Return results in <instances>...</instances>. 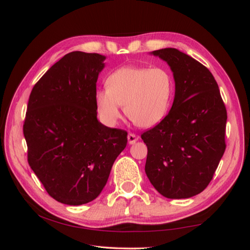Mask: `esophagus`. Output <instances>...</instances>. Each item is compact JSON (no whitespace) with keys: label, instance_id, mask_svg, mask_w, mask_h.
I'll use <instances>...</instances> for the list:
<instances>
[{"label":"esophagus","instance_id":"obj_1","mask_svg":"<svg viewBox=\"0 0 250 250\" xmlns=\"http://www.w3.org/2000/svg\"><path fill=\"white\" fill-rule=\"evenodd\" d=\"M127 140H128V144H129V145H133V144L139 140V138L135 134H133V133H128Z\"/></svg>","mask_w":250,"mask_h":250}]
</instances>
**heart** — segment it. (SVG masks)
<instances>
[{
    "mask_svg": "<svg viewBox=\"0 0 250 250\" xmlns=\"http://www.w3.org/2000/svg\"><path fill=\"white\" fill-rule=\"evenodd\" d=\"M107 88L96 93V105L105 124L116 125L124 104L126 115L140 127L149 128L167 116L173 95V78L164 67L127 65L110 74Z\"/></svg>",
    "mask_w": 250,
    "mask_h": 250,
    "instance_id": "obj_1",
    "label": "heart"
}]
</instances>
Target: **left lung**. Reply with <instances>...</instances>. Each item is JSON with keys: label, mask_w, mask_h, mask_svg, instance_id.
I'll use <instances>...</instances> for the list:
<instances>
[{"label": "left lung", "mask_w": 250, "mask_h": 250, "mask_svg": "<svg viewBox=\"0 0 250 250\" xmlns=\"http://www.w3.org/2000/svg\"><path fill=\"white\" fill-rule=\"evenodd\" d=\"M150 54L170 66L175 95L168 115L142 134L148 148L145 172L165 197L190 198L208 187L224 153L228 113L203 64L174 48Z\"/></svg>", "instance_id": "obj_1"}]
</instances>
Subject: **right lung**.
<instances>
[{
	"label": "right lung",
	"instance_id": "right-lung-1",
	"mask_svg": "<svg viewBox=\"0 0 250 250\" xmlns=\"http://www.w3.org/2000/svg\"><path fill=\"white\" fill-rule=\"evenodd\" d=\"M105 59L71 52L50 67L29 97L28 163L51 197L69 206L100 195L127 144L126 131L97 119V80Z\"/></svg>",
	"mask_w": 250,
	"mask_h": 250
}]
</instances>
